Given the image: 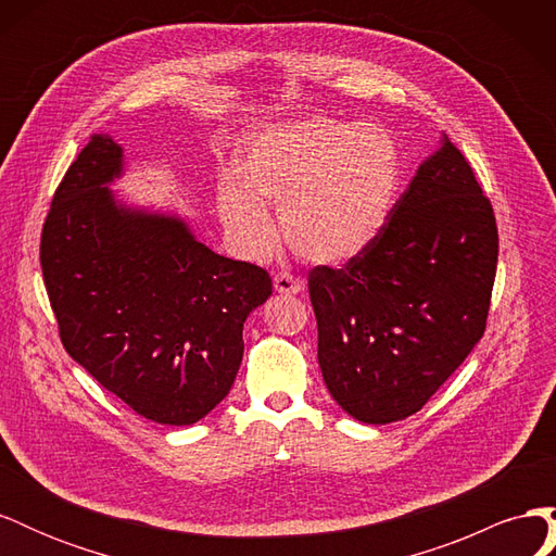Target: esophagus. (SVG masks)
<instances>
[{"instance_id":"esophagus-1","label":"esophagus","mask_w":556,"mask_h":556,"mask_svg":"<svg viewBox=\"0 0 556 556\" xmlns=\"http://www.w3.org/2000/svg\"><path fill=\"white\" fill-rule=\"evenodd\" d=\"M274 288L278 294H299L301 290H304V280L296 278L290 271H280L274 278Z\"/></svg>"}]
</instances>
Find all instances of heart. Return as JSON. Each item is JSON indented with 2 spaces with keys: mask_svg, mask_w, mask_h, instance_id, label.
<instances>
[{
  "mask_svg": "<svg viewBox=\"0 0 556 556\" xmlns=\"http://www.w3.org/2000/svg\"><path fill=\"white\" fill-rule=\"evenodd\" d=\"M241 178L217 188L227 229L250 255L274 243L276 206L285 241L313 264H345L376 243L396 204L401 150L380 125L306 115L262 129L237 160Z\"/></svg>",
  "mask_w": 556,
  "mask_h": 556,
  "instance_id": "b5f03b06",
  "label": "heart"
}]
</instances>
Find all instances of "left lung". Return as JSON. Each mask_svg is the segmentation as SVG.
Here are the masks:
<instances>
[{
    "instance_id": "left-lung-1",
    "label": "left lung",
    "mask_w": 556,
    "mask_h": 556,
    "mask_svg": "<svg viewBox=\"0 0 556 556\" xmlns=\"http://www.w3.org/2000/svg\"><path fill=\"white\" fill-rule=\"evenodd\" d=\"M496 260L494 208L443 134L376 243L343 268L308 274L333 401L366 425L422 408L482 339Z\"/></svg>"
}]
</instances>
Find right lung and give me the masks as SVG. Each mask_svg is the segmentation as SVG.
I'll return each instance as SVG.
<instances>
[{
    "label": "right lung",
    "instance_id": "1",
    "mask_svg": "<svg viewBox=\"0 0 556 556\" xmlns=\"http://www.w3.org/2000/svg\"><path fill=\"white\" fill-rule=\"evenodd\" d=\"M121 174L123 148L92 134L46 215V292L74 362L134 413L188 427L229 394L271 278L217 255L178 215L121 204L109 188Z\"/></svg>",
    "mask_w": 556,
    "mask_h": 556
}]
</instances>
